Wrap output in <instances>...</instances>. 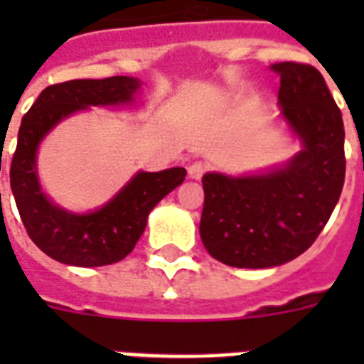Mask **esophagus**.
<instances>
[{"mask_svg":"<svg viewBox=\"0 0 364 364\" xmlns=\"http://www.w3.org/2000/svg\"><path fill=\"white\" fill-rule=\"evenodd\" d=\"M204 173L205 164H202V162H193V164L188 166V177H191V179H200Z\"/></svg>","mask_w":364,"mask_h":364,"instance_id":"obj_1","label":"esophagus"}]
</instances>
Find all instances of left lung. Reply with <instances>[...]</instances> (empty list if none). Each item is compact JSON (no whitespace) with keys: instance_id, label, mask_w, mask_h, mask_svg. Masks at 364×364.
I'll use <instances>...</instances> for the list:
<instances>
[{"instance_id":"obj_1","label":"left lung","mask_w":364,"mask_h":364,"mask_svg":"<svg viewBox=\"0 0 364 364\" xmlns=\"http://www.w3.org/2000/svg\"><path fill=\"white\" fill-rule=\"evenodd\" d=\"M282 117L302 139L285 166L259 176L205 173L200 236L208 253L236 268H272L316 242L344 187V122L323 75L279 62Z\"/></svg>"}]
</instances>
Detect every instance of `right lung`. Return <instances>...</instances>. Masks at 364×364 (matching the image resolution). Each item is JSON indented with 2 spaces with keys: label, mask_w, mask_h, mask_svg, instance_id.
Returning a JSON list of instances; mask_svg holds the SVG:
<instances>
[{
  "label": "right lung",
  "mask_w": 364,
  "mask_h": 364,
  "mask_svg": "<svg viewBox=\"0 0 364 364\" xmlns=\"http://www.w3.org/2000/svg\"><path fill=\"white\" fill-rule=\"evenodd\" d=\"M137 88V79L122 75L58 82L45 88L22 119L11 162V191L26 232L50 259L87 268L122 260L136 247L151 210L187 176L185 168L137 171L115 198L85 215L54 205L39 187L36 154L43 137L90 105L128 104Z\"/></svg>",
  "instance_id": "add662e5"
}]
</instances>
